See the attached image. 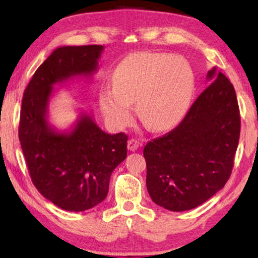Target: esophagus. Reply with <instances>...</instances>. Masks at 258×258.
I'll return each mask as SVG.
<instances>
[{
  "instance_id": "esophagus-1",
  "label": "esophagus",
  "mask_w": 258,
  "mask_h": 258,
  "mask_svg": "<svg viewBox=\"0 0 258 258\" xmlns=\"http://www.w3.org/2000/svg\"><path fill=\"white\" fill-rule=\"evenodd\" d=\"M140 147H141V142L140 141H137L136 139H130L128 141V149L130 151H135L139 149Z\"/></svg>"
}]
</instances>
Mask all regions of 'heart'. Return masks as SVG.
I'll use <instances>...</instances> for the list:
<instances>
[{
	"mask_svg": "<svg viewBox=\"0 0 258 258\" xmlns=\"http://www.w3.org/2000/svg\"><path fill=\"white\" fill-rule=\"evenodd\" d=\"M194 89L192 70L179 56L139 52L119 63L112 88L100 91V105L112 126L121 128L136 115L153 132H162L177 123L188 108Z\"/></svg>",
	"mask_w": 258,
	"mask_h": 258,
	"instance_id": "heart-1",
	"label": "heart"
}]
</instances>
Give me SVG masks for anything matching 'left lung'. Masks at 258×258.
<instances>
[{
  "mask_svg": "<svg viewBox=\"0 0 258 258\" xmlns=\"http://www.w3.org/2000/svg\"><path fill=\"white\" fill-rule=\"evenodd\" d=\"M183 121L146 144L147 189L157 206L185 211L223 188L234 167L241 117L230 81L216 67Z\"/></svg>",
  "mask_w": 258,
  "mask_h": 258,
  "instance_id": "obj_1",
  "label": "left lung"
}]
</instances>
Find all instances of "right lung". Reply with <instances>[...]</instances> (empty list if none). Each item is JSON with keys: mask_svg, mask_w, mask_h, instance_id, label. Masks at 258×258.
<instances>
[{"mask_svg": "<svg viewBox=\"0 0 258 258\" xmlns=\"http://www.w3.org/2000/svg\"><path fill=\"white\" fill-rule=\"evenodd\" d=\"M103 45L59 47L38 67L24 90L19 139L31 181L61 209L84 211L103 202L111 172L126 157L128 136L104 133L81 112L69 132L48 122L54 86L97 70Z\"/></svg>", "mask_w": 258, "mask_h": 258, "instance_id": "add662e5", "label": "right lung"}]
</instances>
